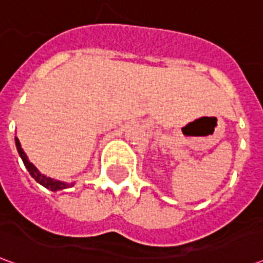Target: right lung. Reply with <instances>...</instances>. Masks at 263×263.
Segmentation results:
<instances>
[{
	"instance_id": "obj_1",
	"label": "right lung",
	"mask_w": 263,
	"mask_h": 263,
	"mask_svg": "<svg viewBox=\"0 0 263 263\" xmlns=\"http://www.w3.org/2000/svg\"><path fill=\"white\" fill-rule=\"evenodd\" d=\"M15 143H16V149H18V154H20V156L22 158L24 165L26 166V169H28V172L31 173V176L33 177L39 184H42V186H45V187L49 189V190H52V192H56V190H62V189H67L70 187V186H73L71 183L67 184V183L59 182V180H54V179H52V177H48V176H45V175H42V173L37 171L36 167L32 165L29 160H28V156H26L25 152H24V149L21 148V143L20 141H18V138H15Z\"/></svg>"
}]
</instances>
